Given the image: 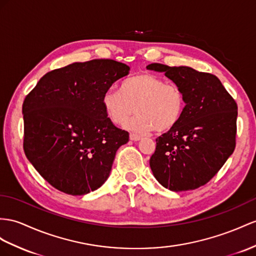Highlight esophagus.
<instances>
[{
    "label": "esophagus",
    "mask_w": 256,
    "mask_h": 256,
    "mask_svg": "<svg viewBox=\"0 0 256 256\" xmlns=\"http://www.w3.org/2000/svg\"><path fill=\"white\" fill-rule=\"evenodd\" d=\"M140 138H142V137L138 136V135H136V134H130V140H133V142H137V140H140Z\"/></svg>",
    "instance_id": "34e87169"
}]
</instances>
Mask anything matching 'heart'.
I'll list each match as a JSON object with an SVG mask.
<instances>
[{
  "label": "heart",
  "mask_w": 256,
  "mask_h": 256,
  "mask_svg": "<svg viewBox=\"0 0 256 256\" xmlns=\"http://www.w3.org/2000/svg\"><path fill=\"white\" fill-rule=\"evenodd\" d=\"M120 90L109 88L102 96V104L108 119L122 126L135 112L137 116L126 124L128 130L148 133L156 130L164 133L178 123L184 112L185 98L178 86L166 84L152 74L128 78Z\"/></svg>",
  "instance_id": "1"
}]
</instances>
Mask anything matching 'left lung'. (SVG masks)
Wrapping results in <instances>:
<instances>
[{"label":"left lung","instance_id":"8db88e82","mask_svg":"<svg viewBox=\"0 0 256 256\" xmlns=\"http://www.w3.org/2000/svg\"><path fill=\"white\" fill-rule=\"evenodd\" d=\"M184 94L180 120L156 140L149 164L154 178L172 192L196 189L211 180L236 146L238 107L218 76L186 66L150 64Z\"/></svg>","mask_w":256,"mask_h":256}]
</instances>
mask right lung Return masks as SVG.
Listing matches in <instances>:
<instances>
[{"label":"right lung","mask_w":256,"mask_h":256,"mask_svg":"<svg viewBox=\"0 0 256 256\" xmlns=\"http://www.w3.org/2000/svg\"><path fill=\"white\" fill-rule=\"evenodd\" d=\"M130 70L112 60L74 62L48 72L26 97L24 154L58 190L82 196L108 180L128 133L108 119L102 96Z\"/></svg>","instance_id":"right-lung-1"}]
</instances>
